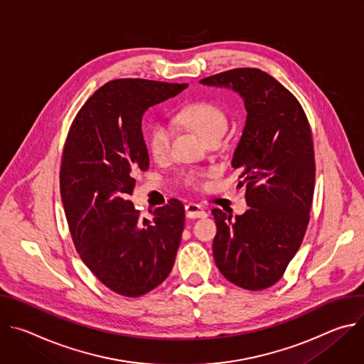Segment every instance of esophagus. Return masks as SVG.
Returning a JSON list of instances; mask_svg holds the SVG:
<instances>
[{
	"mask_svg": "<svg viewBox=\"0 0 364 364\" xmlns=\"http://www.w3.org/2000/svg\"><path fill=\"white\" fill-rule=\"evenodd\" d=\"M186 216L188 219H200V218H205L207 212L203 209L200 204L188 203V204H186Z\"/></svg>",
	"mask_w": 364,
	"mask_h": 364,
	"instance_id": "esophagus-1",
	"label": "esophagus"
}]
</instances>
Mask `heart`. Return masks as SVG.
<instances>
[{"mask_svg":"<svg viewBox=\"0 0 364 364\" xmlns=\"http://www.w3.org/2000/svg\"><path fill=\"white\" fill-rule=\"evenodd\" d=\"M178 121L184 125L197 131L205 141L216 136H223L228 131L229 119L226 112L218 107L216 103L207 100L191 102L188 105L180 109L177 115ZM173 131L171 127L164 121H155L146 136V146L149 154L154 159L161 160L170 151ZM207 173L191 171L186 176V183L193 187H198L203 184V178Z\"/></svg>","mask_w":364,"mask_h":364,"instance_id":"heart-1","label":"heart"}]
</instances>
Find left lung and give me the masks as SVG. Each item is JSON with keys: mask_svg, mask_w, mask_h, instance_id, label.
Wrapping results in <instances>:
<instances>
[{"mask_svg": "<svg viewBox=\"0 0 364 364\" xmlns=\"http://www.w3.org/2000/svg\"><path fill=\"white\" fill-rule=\"evenodd\" d=\"M230 87L247 112L232 167L246 186L249 210L233 218L213 209V256L232 284L261 291L277 284L299 249L314 196V145L296 97L267 72L239 68L204 77Z\"/></svg>", "mask_w": 364, "mask_h": 364, "instance_id": "obj_1", "label": "left lung"}]
</instances>
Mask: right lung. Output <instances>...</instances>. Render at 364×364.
<instances>
[{
  "label": "right lung",
  "mask_w": 364,
  "mask_h": 364,
  "mask_svg": "<svg viewBox=\"0 0 364 364\" xmlns=\"http://www.w3.org/2000/svg\"><path fill=\"white\" fill-rule=\"evenodd\" d=\"M187 87L145 79H117L99 87L69 129L60 194L83 264L114 292L135 298L170 275L184 229L177 198L141 218L128 196L135 173L148 170L142 115Z\"/></svg>",
  "instance_id": "1"
}]
</instances>
